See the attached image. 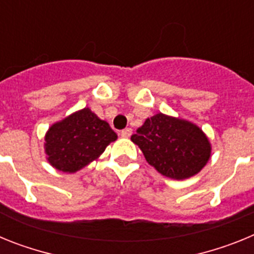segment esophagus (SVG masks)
Returning <instances> with one entry per match:
<instances>
[{
  "instance_id": "obj_1",
  "label": "esophagus",
  "mask_w": 254,
  "mask_h": 254,
  "mask_svg": "<svg viewBox=\"0 0 254 254\" xmlns=\"http://www.w3.org/2000/svg\"><path fill=\"white\" fill-rule=\"evenodd\" d=\"M132 134V129L131 128H125V129H122V131H121V136H122V137H129V136H131Z\"/></svg>"
}]
</instances>
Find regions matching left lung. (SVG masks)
Segmentation results:
<instances>
[{"mask_svg":"<svg viewBox=\"0 0 254 254\" xmlns=\"http://www.w3.org/2000/svg\"><path fill=\"white\" fill-rule=\"evenodd\" d=\"M131 140L151 167L176 181L198 174L210 160L212 150L198 126L163 113L147 118Z\"/></svg>","mask_w":254,"mask_h":254,"instance_id":"8db88e82","label":"left lung"}]
</instances>
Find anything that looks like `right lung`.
<instances>
[{
    "label": "right lung",
    "mask_w": 254,
    "mask_h": 254,
    "mask_svg": "<svg viewBox=\"0 0 254 254\" xmlns=\"http://www.w3.org/2000/svg\"><path fill=\"white\" fill-rule=\"evenodd\" d=\"M117 140L108 122L84 108L53 123L44 137V151L52 167L64 173H76L104 152Z\"/></svg>",
    "instance_id": "add662e5"
}]
</instances>
